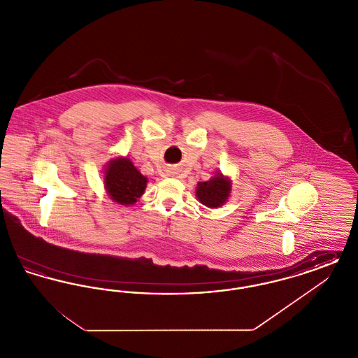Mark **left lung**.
<instances>
[{"label":"left lung","instance_id":"1","mask_svg":"<svg viewBox=\"0 0 358 358\" xmlns=\"http://www.w3.org/2000/svg\"><path fill=\"white\" fill-rule=\"evenodd\" d=\"M231 192V182L222 174L212 177L209 181L199 182L196 196L208 208H217L225 203Z\"/></svg>","mask_w":358,"mask_h":358}]
</instances>
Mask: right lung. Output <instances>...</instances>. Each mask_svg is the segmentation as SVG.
Masks as SVG:
<instances>
[{"label":"right lung","instance_id":"right-lung-1","mask_svg":"<svg viewBox=\"0 0 358 358\" xmlns=\"http://www.w3.org/2000/svg\"><path fill=\"white\" fill-rule=\"evenodd\" d=\"M148 178L136 171L129 158L111 161L104 176V187L110 197L122 205H131L143 194Z\"/></svg>","mask_w":358,"mask_h":358}]
</instances>
